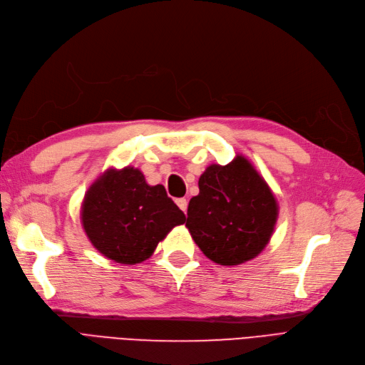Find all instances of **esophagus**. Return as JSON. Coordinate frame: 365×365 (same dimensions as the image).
Wrapping results in <instances>:
<instances>
[{
  "mask_svg": "<svg viewBox=\"0 0 365 365\" xmlns=\"http://www.w3.org/2000/svg\"><path fill=\"white\" fill-rule=\"evenodd\" d=\"M177 205L185 212L187 211V205H188V202H187V199H184V197H181V199H177Z\"/></svg>",
  "mask_w": 365,
  "mask_h": 365,
  "instance_id": "esophagus-1",
  "label": "esophagus"
}]
</instances>
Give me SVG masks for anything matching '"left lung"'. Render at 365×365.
<instances>
[{
  "mask_svg": "<svg viewBox=\"0 0 365 365\" xmlns=\"http://www.w3.org/2000/svg\"><path fill=\"white\" fill-rule=\"evenodd\" d=\"M187 229L202 253L218 265L255 259L271 240L279 205L265 180L244 155L211 165L190 199Z\"/></svg>",
  "mask_w": 365,
  "mask_h": 365,
  "instance_id": "left-lung-1",
  "label": "left lung"
}]
</instances>
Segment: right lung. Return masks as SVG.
Instances as JSON below:
<instances>
[{"instance_id":"obj_1","label":"right lung","mask_w":365,"mask_h":365,"mask_svg":"<svg viewBox=\"0 0 365 365\" xmlns=\"http://www.w3.org/2000/svg\"><path fill=\"white\" fill-rule=\"evenodd\" d=\"M82 226L96 249L118 264L147 260L157 244L185 223L162 184L150 185L139 169H108L86 192Z\"/></svg>"}]
</instances>
